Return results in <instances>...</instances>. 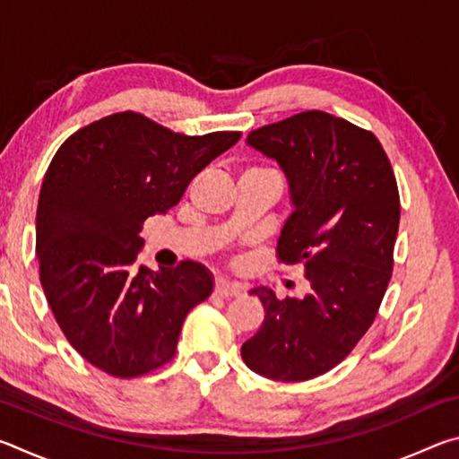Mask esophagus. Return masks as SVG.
<instances>
[{"mask_svg": "<svg viewBox=\"0 0 459 459\" xmlns=\"http://www.w3.org/2000/svg\"><path fill=\"white\" fill-rule=\"evenodd\" d=\"M214 293L221 295V298H237V295L243 293V287H240L238 283L227 281V279H216Z\"/></svg>", "mask_w": 459, "mask_h": 459, "instance_id": "34e87169", "label": "esophagus"}]
</instances>
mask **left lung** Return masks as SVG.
Wrapping results in <instances>:
<instances>
[{
    "label": "left lung",
    "instance_id": "1",
    "mask_svg": "<svg viewBox=\"0 0 459 459\" xmlns=\"http://www.w3.org/2000/svg\"><path fill=\"white\" fill-rule=\"evenodd\" d=\"M247 145L285 174L291 214L277 253L285 265L304 263L312 290L301 299L251 290L265 320L240 356L271 380H309L344 360L375 322L393 271L397 180L370 131L324 111L255 129Z\"/></svg>",
    "mask_w": 459,
    "mask_h": 459
}]
</instances>
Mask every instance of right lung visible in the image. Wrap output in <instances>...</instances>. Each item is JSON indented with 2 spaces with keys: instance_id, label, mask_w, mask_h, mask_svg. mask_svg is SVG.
Instances as JSON below:
<instances>
[{
  "instance_id": "right-lung-1",
  "label": "right lung",
  "mask_w": 459,
  "mask_h": 459,
  "mask_svg": "<svg viewBox=\"0 0 459 459\" xmlns=\"http://www.w3.org/2000/svg\"><path fill=\"white\" fill-rule=\"evenodd\" d=\"M238 137H188L127 111L79 129L52 158L36 211L40 283L60 330L92 367L134 378L174 356L184 317L212 293L214 277L194 261L137 265L139 232Z\"/></svg>"
}]
</instances>
